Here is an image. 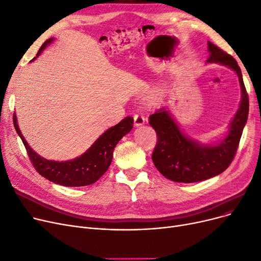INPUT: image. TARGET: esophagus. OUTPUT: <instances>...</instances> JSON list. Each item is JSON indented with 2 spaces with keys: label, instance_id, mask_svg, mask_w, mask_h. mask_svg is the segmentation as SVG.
I'll use <instances>...</instances> for the list:
<instances>
[{
  "label": "esophagus",
  "instance_id": "1",
  "mask_svg": "<svg viewBox=\"0 0 261 261\" xmlns=\"http://www.w3.org/2000/svg\"><path fill=\"white\" fill-rule=\"evenodd\" d=\"M134 122L136 126H141V125H143L145 122V118L143 117V114L137 113L134 116Z\"/></svg>",
  "mask_w": 261,
  "mask_h": 261
}]
</instances>
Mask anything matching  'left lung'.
Returning <instances> with one entry per match:
<instances>
[{"instance_id":"left-lung-1","label":"left lung","mask_w":261,"mask_h":261,"mask_svg":"<svg viewBox=\"0 0 261 261\" xmlns=\"http://www.w3.org/2000/svg\"><path fill=\"white\" fill-rule=\"evenodd\" d=\"M207 50L210 52L207 63L226 65L237 72L242 93L241 102L229 125L227 137L214 145L201 144L185 136L165 107L151 114L149 123L158 134L152 161L165 178L174 182H200L225 171L234 158L247 121L248 95L237 61L211 41H207Z\"/></svg>"}]
</instances>
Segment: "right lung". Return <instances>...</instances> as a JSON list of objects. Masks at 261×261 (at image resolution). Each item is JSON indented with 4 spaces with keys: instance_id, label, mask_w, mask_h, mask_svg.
<instances>
[{
    "instance_id": "1",
    "label": "right lung",
    "mask_w": 261,
    "mask_h": 261,
    "mask_svg": "<svg viewBox=\"0 0 261 261\" xmlns=\"http://www.w3.org/2000/svg\"><path fill=\"white\" fill-rule=\"evenodd\" d=\"M54 39L55 38L47 39L32 61H34ZM13 120L16 132L21 138L31 163L36 171L47 180L63 186H86L95 183L108 170L114 148L122 137L130 132L134 123L132 117H126L116 126H112L103 133L79 158L66 162H56L41 158L32 150V148H30L19 129L15 113Z\"/></svg>"
}]
</instances>
